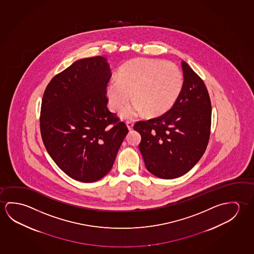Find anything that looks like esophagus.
I'll use <instances>...</instances> for the list:
<instances>
[{
    "label": "esophagus",
    "instance_id": "obj_1",
    "mask_svg": "<svg viewBox=\"0 0 254 254\" xmlns=\"http://www.w3.org/2000/svg\"><path fill=\"white\" fill-rule=\"evenodd\" d=\"M126 125H127L129 130H131V129H133V125H134V124H133L132 122L127 121L126 122Z\"/></svg>",
    "mask_w": 254,
    "mask_h": 254
}]
</instances>
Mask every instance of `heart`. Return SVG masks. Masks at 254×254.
I'll return each instance as SVG.
<instances>
[{
  "label": "heart",
  "mask_w": 254,
  "mask_h": 254,
  "mask_svg": "<svg viewBox=\"0 0 254 254\" xmlns=\"http://www.w3.org/2000/svg\"><path fill=\"white\" fill-rule=\"evenodd\" d=\"M184 86V77L177 65L164 61L137 58L127 62L107 85L109 106L118 111L131 99L135 101L122 111L126 119L146 113L160 117L177 103Z\"/></svg>",
  "instance_id": "b5f03b06"
}]
</instances>
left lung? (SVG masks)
Returning a JSON list of instances; mask_svg holds the SVG:
<instances>
[{"instance_id":"obj_1","label":"left lung","mask_w":254,"mask_h":254,"mask_svg":"<svg viewBox=\"0 0 254 254\" xmlns=\"http://www.w3.org/2000/svg\"><path fill=\"white\" fill-rule=\"evenodd\" d=\"M184 86L169 112L148 121L137 122L138 148L145 168L162 179L181 177L205 153L211 129V101L200 77L182 61Z\"/></svg>"}]
</instances>
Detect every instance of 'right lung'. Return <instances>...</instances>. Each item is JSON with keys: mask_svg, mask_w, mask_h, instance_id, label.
<instances>
[{"mask_svg": "<svg viewBox=\"0 0 254 254\" xmlns=\"http://www.w3.org/2000/svg\"><path fill=\"white\" fill-rule=\"evenodd\" d=\"M111 76L105 57L84 58L53 77L43 94L40 125L45 147L77 181L93 183L109 173L128 133L107 108Z\"/></svg>", "mask_w": 254, "mask_h": 254, "instance_id": "right-lung-1", "label": "right lung"}]
</instances>
